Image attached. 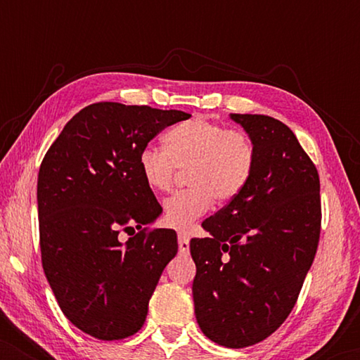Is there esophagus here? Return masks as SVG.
Returning a JSON list of instances; mask_svg holds the SVG:
<instances>
[{
	"label": "esophagus",
	"mask_w": 360,
	"mask_h": 360,
	"mask_svg": "<svg viewBox=\"0 0 360 360\" xmlns=\"http://www.w3.org/2000/svg\"><path fill=\"white\" fill-rule=\"evenodd\" d=\"M179 250H180V254H188V250H190L188 234H185V233L179 234Z\"/></svg>",
	"instance_id": "1"
}]
</instances>
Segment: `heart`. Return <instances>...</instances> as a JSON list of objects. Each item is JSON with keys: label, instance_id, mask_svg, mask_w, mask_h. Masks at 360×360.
I'll return each mask as SVG.
<instances>
[{"label": "heart", "instance_id": "heart-1", "mask_svg": "<svg viewBox=\"0 0 360 360\" xmlns=\"http://www.w3.org/2000/svg\"><path fill=\"white\" fill-rule=\"evenodd\" d=\"M137 165L152 191L170 190L176 170H186L190 186L165 200L162 216L165 226L186 231L214 200L228 203L243 193L255 169V147L244 131L196 116L165 132L164 149L146 146Z\"/></svg>", "mask_w": 360, "mask_h": 360}]
</instances>
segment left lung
<instances>
[{"instance_id": "obj_1", "label": "left lung", "mask_w": 360, "mask_h": 360, "mask_svg": "<svg viewBox=\"0 0 360 360\" xmlns=\"http://www.w3.org/2000/svg\"><path fill=\"white\" fill-rule=\"evenodd\" d=\"M255 147L252 179L203 221L193 238L195 313L226 347H248L282 326L297 303L321 233L316 165L288 126L264 115H233Z\"/></svg>"}]
</instances>
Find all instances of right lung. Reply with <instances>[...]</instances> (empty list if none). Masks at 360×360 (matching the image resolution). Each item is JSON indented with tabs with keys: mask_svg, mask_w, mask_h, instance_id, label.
Wrapping results in <instances>:
<instances>
[{
	"mask_svg": "<svg viewBox=\"0 0 360 360\" xmlns=\"http://www.w3.org/2000/svg\"><path fill=\"white\" fill-rule=\"evenodd\" d=\"M176 110L100 101L83 108L44 155L37 176L44 274L63 314L83 333L116 341L139 331L162 270L179 250L137 159ZM138 233L124 243L120 232Z\"/></svg>",
	"mask_w": 360,
	"mask_h": 360,
	"instance_id": "right-lung-1",
	"label": "right lung"
}]
</instances>
